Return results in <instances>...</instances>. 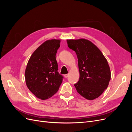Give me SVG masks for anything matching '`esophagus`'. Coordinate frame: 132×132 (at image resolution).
<instances>
[{
	"instance_id": "34e87169",
	"label": "esophagus",
	"mask_w": 132,
	"mask_h": 132,
	"mask_svg": "<svg viewBox=\"0 0 132 132\" xmlns=\"http://www.w3.org/2000/svg\"><path fill=\"white\" fill-rule=\"evenodd\" d=\"M64 77L65 78H67L68 77H69V74H65L64 75Z\"/></svg>"
}]
</instances>
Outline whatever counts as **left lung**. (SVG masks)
<instances>
[{"mask_svg": "<svg viewBox=\"0 0 132 132\" xmlns=\"http://www.w3.org/2000/svg\"><path fill=\"white\" fill-rule=\"evenodd\" d=\"M68 46L78 57L79 80L74 86L78 93L89 100L98 97L107 89L111 79L106 58L94 44L85 39H68Z\"/></svg>", "mask_w": 132, "mask_h": 132, "instance_id": "8db88e82", "label": "left lung"}]
</instances>
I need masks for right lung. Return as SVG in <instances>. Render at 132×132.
Returning <instances> with one entry per match:
<instances>
[{
    "label": "right lung",
    "mask_w": 132,
    "mask_h": 132,
    "mask_svg": "<svg viewBox=\"0 0 132 132\" xmlns=\"http://www.w3.org/2000/svg\"><path fill=\"white\" fill-rule=\"evenodd\" d=\"M59 39L47 40L31 55L25 73L28 89L37 98L46 100L58 91L63 77L58 71L55 59Z\"/></svg>",
    "instance_id": "obj_1"
}]
</instances>
